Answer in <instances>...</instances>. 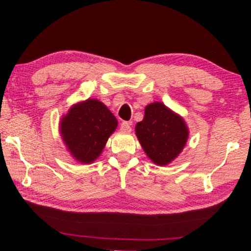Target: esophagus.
<instances>
[{"label": "esophagus", "mask_w": 251, "mask_h": 251, "mask_svg": "<svg viewBox=\"0 0 251 251\" xmlns=\"http://www.w3.org/2000/svg\"><path fill=\"white\" fill-rule=\"evenodd\" d=\"M120 129H121V131L123 132H130L131 131V122L123 121L121 123V126H120Z\"/></svg>", "instance_id": "esophagus-1"}]
</instances>
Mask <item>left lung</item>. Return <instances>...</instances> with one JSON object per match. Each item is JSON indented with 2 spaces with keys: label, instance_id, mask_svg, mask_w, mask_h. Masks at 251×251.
I'll return each mask as SVG.
<instances>
[{
  "label": "left lung",
  "instance_id": "obj_1",
  "mask_svg": "<svg viewBox=\"0 0 251 251\" xmlns=\"http://www.w3.org/2000/svg\"><path fill=\"white\" fill-rule=\"evenodd\" d=\"M136 135L147 156L166 166L183 151L188 130L180 116L162 102H153L146 106L143 121L137 123Z\"/></svg>",
  "mask_w": 251,
  "mask_h": 251
}]
</instances>
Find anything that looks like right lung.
I'll use <instances>...</instances> for the list:
<instances>
[{
    "instance_id": "1",
    "label": "right lung",
    "mask_w": 251,
    "mask_h": 251,
    "mask_svg": "<svg viewBox=\"0 0 251 251\" xmlns=\"http://www.w3.org/2000/svg\"><path fill=\"white\" fill-rule=\"evenodd\" d=\"M118 121L111 111L96 99L73 106L60 123L67 149L77 161L90 163L100 155Z\"/></svg>"
}]
</instances>
